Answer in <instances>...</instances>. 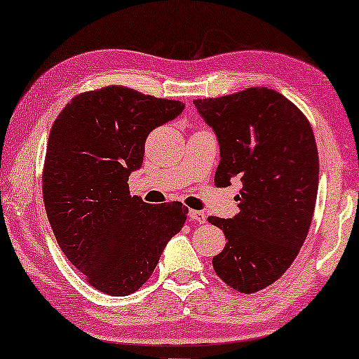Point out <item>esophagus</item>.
Returning a JSON list of instances; mask_svg holds the SVG:
<instances>
[{
    "mask_svg": "<svg viewBox=\"0 0 359 359\" xmlns=\"http://www.w3.org/2000/svg\"><path fill=\"white\" fill-rule=\"evenodd\" d=\"M189 219L194 220V222H198V224H204L205 222V214L201 212V210L191 209L189 210Z\"/></svg>",
    "mask_w": 359,
    "mask_h": 359,
    "instance_id": "obj_1",
    "label": "esophagus"
}]
</instances>
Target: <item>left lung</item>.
<instances>
[{"mask_svg": "<svg viewBox=\"0 0 359 359\" xmlns=\"http://www.w3.org/2000/svg\"><path fill=\"white\" fill-rule=\"evenodd\" d=\"M194 106L217 134L215 186H230L233 176L243 183L235 198L240 212L208 219L227 240L214 271L235 291H262L291 266L311 227L318 189L312 127L296 104L264 86Z\"/></svg>", "mask_w": 359, "mask_h": 359, "instance_id": "8db88e82", "label": "left lung"}]
</instances>
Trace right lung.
Here are the masks:
<instances>
[{"instance_id":"right-lung-1","label":"right lung","mask_w":359,"mask_h":359,"mask_svg":"<svg viewBox=\"0 0 359 359\" xmlns=\"http://www.w3.org/2000/svg\"><path fill=\"white\" fill-rule=\"evenodd\" d=\"M183 109L181 101L104 86L76 95L53 122L43 205L58 247L97 291L127 296L140 289L183 229L188 208L147 204L127 184L150 132Z\"/></svg>"}]
</instances>
